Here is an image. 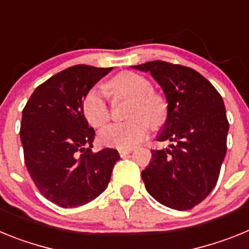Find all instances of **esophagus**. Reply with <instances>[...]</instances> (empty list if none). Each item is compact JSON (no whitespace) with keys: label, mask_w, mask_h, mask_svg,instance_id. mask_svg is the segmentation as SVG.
<instances>
[{"label":"esophagus","mask_w":249,"mask_h":249,"mask_svg":"<svg viewBox=\"0 0 249 249\" xmlns=\"http://www.w3.org/2000/svg\"><path fill=\"white\" fill-rule=\"evenodd\" d=\"M132 152V148H124V149H118V153H120L121 157H126L127 155H129Z\"/></svg>","instance_id":"esophagus-1"}]
</instances>
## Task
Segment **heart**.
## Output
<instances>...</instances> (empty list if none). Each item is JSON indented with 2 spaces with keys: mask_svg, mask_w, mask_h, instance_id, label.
Segmentation results:
<instances>
[{
  "mask_svg": "<svg viewBox=\"0 0 249 249\" xmlns=\"http://www.w3.org/2000/svg\"><path fill=\"white\" fill-rule=\"evenodd\" d=\"M107 89L113 96H122L131 100L124 123H114L100 133L103 144L117 148H131L147 137L149 124L160 127L167 116V105L160 94L152 91V85L146 77L136 72L124 71L112 77L107 82ZM82 111L86 120L94 128L103 127L109 121L111 111L97 89H89L82 101Z\"/></svg>",
  "mask_w": 249,
  "mask_h": 249,
  "instance_id": "b5f03b06",
  "label": "heart"
}]
</instances>
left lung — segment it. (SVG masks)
Here are the masks:
<instances>
[{"label": "left lung", "mask_w": 249, "mask_h": 249, "mask_svg": "<svg viewBox=\"0 0 249 249\" xmlns=\"http://www.w3.org/2000/svg\"><path fill=\"white\" fill-rule=\"evenodd\" d=\"M132 68L149 72L168 103L157 141L172 144L152 151L142 171L147 192L172 210H191L212 192L227 152L223 100L210 81L186 66L151 61Z\"/></svg>", "instance_id": "obj_1"}]
</instances>
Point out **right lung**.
Here are the masks:
<instances>
[{"mask_svg": "<svg viewBox=\"0 0 249 249\" xmlns=\"http://www.w3.org/2000/svg\"><path fill=\"white\" fill-rule=\"evenodd\" d=\"M112 68L77 65L39 85L22 111L27 171L48 201L63 208L89 203L107 188L117 149L91 151L94 129L82 111L85 94Z\"/></svg>", "mask_w": 249, "mask_h": 249, "instance_id": "1", "label": "right lung"}]
</instances>
